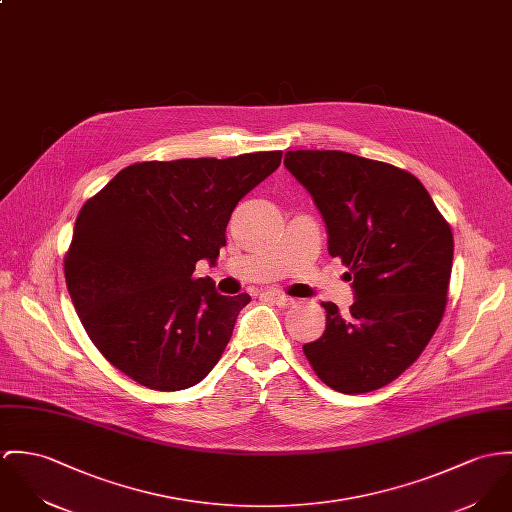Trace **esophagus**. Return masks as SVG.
Masks as SVG:
<instances>
[{
	"mask_svg": "<svg viewBox=\"0 0 512 512\" xmlns=\"http://www.w3.org/2000/svg\"><path fill=\"white\" fill-rule=\"evenodd\" d=\"M268 297H270L276 305H279V307H291V305L295 303L291 297H287V295H283V293H279V291H270Z\"/></svg>",
	"mask_w": 512,
	"mask_h": 512,
	"instance_id": "34e87169",
	"label": "esophagus"
}]
</instances>
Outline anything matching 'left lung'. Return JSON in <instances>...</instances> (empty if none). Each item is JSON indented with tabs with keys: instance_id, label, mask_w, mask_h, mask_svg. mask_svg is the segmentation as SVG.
<instances>
[{
	"instance_id": "obj_1",
	"label": "left lung",
	"mask_w": 512,
	"mask_h": 512,
	"mask_svg": "<svg viewBox=\"0 0 512 512\" xmlns=\"http://www.w3.org/2000/svg\"><path fill=\"white\" fill-rule=\"evenodd\" d=\"M283 162L313 195L356 293L348 313L321 303L325 332L303 352L330 389L370 393L413 366L440 325L452 229L419 180L387 162L342 150H289Z\"/></svg>"
}]
</instances>
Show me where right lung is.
Returning a JSON list of instances; mask_svg holds the SVG:
<instances>
[{"label": "right lung", "instance_id": "right-lung-1", "mask_svg": "<svg viewBox=\"0 0 512 512\" xmlns=\"http://www.w3.org/2000/svg\"><path fill=\"white\" fill-rule=\"evenodd\" d=\"M281 156L137 162L84 203L64 276L111 366L154 391L187 389L215 368L250 295H219L195 264L217 260L236 203Z\"/></svg>", "mask_w": 512, "mask_h": 512}]
</instances>
